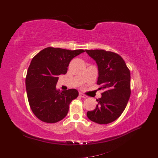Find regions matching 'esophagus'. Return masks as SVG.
<instances>
[{"label":"esophagus","mask_w":158,"mask_h":158,"mask_svg":"<svg viewBox=\"0 0 158 158\" xmlns=\"http://www.w3.org/2000/svg\"><path fill=\"white\" fill-rule=\"evenodd\" d=\"M79 95H80V96L81 98H88L87 95H85V94H82V93H80V94H79Z\"/></svg>","instance_id":"1"}]
</instances>
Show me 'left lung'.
<instances>
[{
    "mask_svg": "<svg viewBox=\"0 0 158 158\" xmlns=\"http://www.w3.org/2000/svg\"><path fill=\"white\" fill-rule=\"evenodd\" d=\"M98 66L97 84L102 89L98 105L88 111L89 120L101 125L115 121L126 108L131 95V73L125 60L115 52L102 49L85 50Z\"/></svg>",
    "mask_w": 158,
    "mask_h": 158,
    "instance_id": "1",
    "label": "left lung"
}]
</instances>
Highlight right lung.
<instances>
[{"instance_id":"add662e5","label":"right lung","mask_w":158,"mask_h":158,"mask_svg":"<svg viewBox=\"0 0 158 158\" xmlns=\"http://www.w3.org/2000/svg\"><path fill=\"white\" fill-rule=\"evenodd\" d=\"M47 47L32 59L26 78L28 102L32 112L43 122L55 123L67 114L69 105L78 96L75 89H56L58 76L65 74L70 60L84 52Z\"/></svg>"}]
</instances>
